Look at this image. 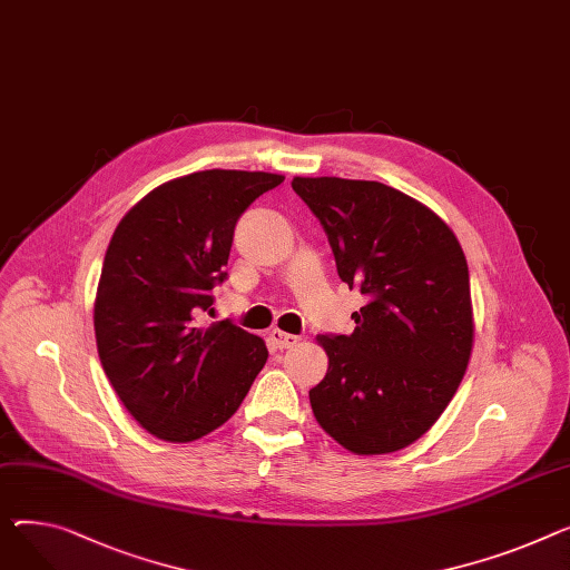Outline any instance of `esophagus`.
Listing matches in <instances>:
<instances>
[{
    "label": "esophagus",
    "instance_id": "34e87169",
    "mask_svg": "<svg viewBox=\"0 0 570 570\" xmlns=\"http://www.w3.org/2000/svg\"><path fill=\"white\" fill-rule=\"evenodd\" d=\"M271 341H273V346H275V348L286 351V348H293V346L297 344L299 336L288 334V332H282V330H273V332H271Z\"/></svg>",
    "mask_w": 570,
    "mask_h": 570
}]
</instances>
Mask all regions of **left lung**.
<instances>
[{
	"label": "left lung",
	"instance_id": "obj_1",
	"mask_svg": "<svg viewBox=\"0 0 570 570\" xmlns=\"http://www.w3.org/2000/svg\"><path fill=\"white\" fill-rule=\"evenodd\" d=\"M318 217L341 282L366 295L353 334H323L309 390L316 422L353 453L420 440L456 394L472 353L465 254L426 206L375 180L293 178Z\"/></svg>",
	"mask_w": 570,
	"mask_h": 570
}]
</instances>
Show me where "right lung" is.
Returning <instances> with one entry per match:
<instances>
[{"label": "right lung", "mask_w": 570, "mask_h": 570, "mask_svg": "<svg viewBox=\"0 0 570 570\" xmlns=\"http://www.w3.org/2000/svg\"><path fill=\"white\" fill-rule=\"evenodd\" d=\"M284 176L208 169L148 193L114 232L94 307L100 364L146 429L193 442L222 426L268 360L263 338L232 321L210 327L240 215Z\"/></svg>", "instance_id": "obj_1"}]
</instances>
